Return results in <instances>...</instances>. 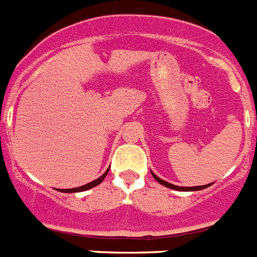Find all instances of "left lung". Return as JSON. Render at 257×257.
I'll list each match as a JSON object with an SVG mask.
<instances>
[{"label": "left lung", "instance_id": "left-lung-1", "mask_svg": "<svg viewBox=\"0 0 257 257\" xmlns=\"http://www.w3.org/2000/svg\"><path fill=\"white\" fill-rule=\"evenodd\" d=\"M151 174L157 182H160L161 185H164L165 187H169V189H172V190H177V191H199V190H204V189H206V187L211 186V184H209V185H202V186H194V187H182L181 186L180 187V186H176V185H172V184H169V182L164 181V180H161L160 177H157L154 172H151Z\"/></svg>", "mask_w": 257, "mask_h": 257}]
</instances>
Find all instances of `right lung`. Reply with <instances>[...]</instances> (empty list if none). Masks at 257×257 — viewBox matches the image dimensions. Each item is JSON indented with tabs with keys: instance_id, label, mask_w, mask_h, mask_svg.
<instances>
[{
	"instance_id": "right-lung-1",
	"label": "right lung",
	"mask_w": 257,
	"mask_h": 257,
	"mask_svg": "<svg viewBox=\"0 0 257 257\" xmlns=\"http://www.w3.org/2000/svg\"><path fill=\"white\" fill-rule=\"evenodd\" d=\"M107 172H108V170L105 172V174L102 175V176L98 177V179H96V180H93V181L90 182V184L83 185V186H81V187H75V189L60 190V191H61V192H80V191H85V190H88V189H92V187L97 186V185H100L101 182L103 181V179H105V177H106V175H107Z\"/></svg>"
}]
</instances>
